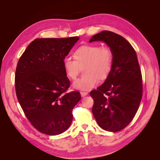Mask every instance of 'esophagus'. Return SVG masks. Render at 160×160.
<instances>
[{
    "label": "esophagus",
    "instance_id": "obj_1",
    "mask_svg": "<svg viewBox=\"0 0 160 160\" xmlns=\"http://www.w3.org/2000/svg\"><path fill=\"white\" fill-rule=\"evenodd\" d=\"M80 93H81V95L82 98H83V97L88 95V92H86V91H81V92H80Z\"/></svg>",
    "mask_w": 160,
    "mask_h": 160
}]
</instances>
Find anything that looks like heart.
Here are the masks:
<instances>
[{"label": "heart", "instance_id": "heart-1", "mask_svg": "<svg viewBox=\"0 0 160 160\" xmlns=\"http://www.w3.org/2000/svg\"><path fill=\"white\" fill-rule=\"evenodd\" d=\"M74 57L75 59L66 57L62 61L66 75L70 79H75L78 75L79 66L85 64V71L88 74L73 82L76 89L88 90L94 88L99 83V77H107L112 68V52L108 47L95 45L82 46L76 50Z\"/></svg>", "mask_w": 160, "mask_h": 160}]
</instances>
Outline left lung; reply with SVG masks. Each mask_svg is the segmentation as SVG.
I'll return each mask as SVG.
<instances>
[{"mask_svg": "<svg viewBox=\"0 0 160 160\" xmlns=\"http://www.w3.org/2000/svg\"><path fill=\"white\" fill-rule=\"evenodd\" d=\"M93 41L108 45L113 64L103 84L90 92L94 101L92 113L103 129L119 132L132 122L142 98V77L136 52L125 38L111 31L96 34L89 41Z\"/></svg>", "mask_w": 160, "mask_h": 160, "instance_id": "left-lung-1", "label": "left lung"}]
</instances>
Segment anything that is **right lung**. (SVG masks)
Segmentation results:
<instances>
[{"label":"right lung","mask_w":160,"mask_h":160,"mask_svg":"<svg viewBox=\"0 0 160 160\" xmlns=\"http://www.w3.org/2000/svg\"><path fill=\"white\" fill-rule=\"evenodd\" d=\"M79 39L78 37L36 38L18 60L17 99L27 119L42 133L61 134L72 123V110L81 98L78 91L65 93L70 81L62 61Z\"/></svg>","instance_id":"obj_1"}]
</instances>
